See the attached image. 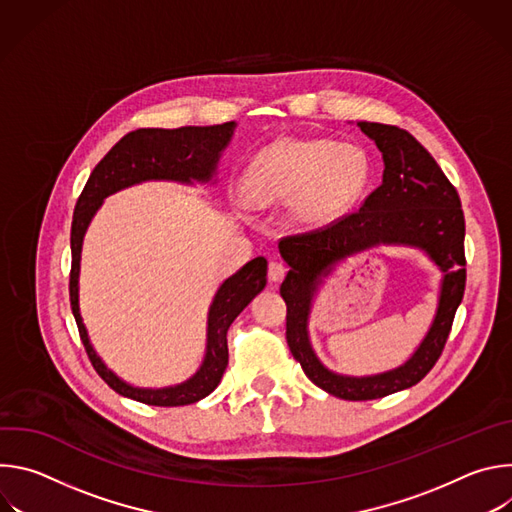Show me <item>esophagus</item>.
Instances as JSON below:
<instances>
[{
	"mask_svg": "<svg viewBox=\"0 0 512 512\" xmlns=\"http://www.w3.org/2000/svg\"><path fill=\"white\" fill-rule=\"evenodd\" d=\"M267 275H269V279H271V281H279V279H283V275H285V265H283L281 261H271V263H269V271H267Z\"/></svg>",
	"mask_w": 512,
	"mask_h": 512,
	"instance_id": "obj_1",
	"label": "esophagus"
}]
</instances>
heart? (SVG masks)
Here are the masks:
<instances>
[{"instance_id":"heart-1","label":"heart","mask_w":512,"mask_h":512,"mask_svg":"<svg viewBox=\"0 0 512 512\" xmlns=\"http://www.w3.org/2000/svg\"><path fill=\"white\" fill-rule=\"evenodd\" d=\"M373 164L356 143L326 137H283L247 166L241 192L253 208L289 202L300 225H324L367 192Z\"/></svg>"}]
</instances>
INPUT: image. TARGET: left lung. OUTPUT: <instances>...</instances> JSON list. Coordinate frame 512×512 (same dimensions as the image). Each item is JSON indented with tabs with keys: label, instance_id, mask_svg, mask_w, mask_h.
I'll return each instance as SVG.
<instances>
[{
	"label": "left lung",
	"instance_id": "1",
	"mask_svg": "<svg viewBox=\"0 0 512 512\" xmlns=\"http://www.w3.org/2000/svg\"><path fill=\"white\" fill-rule=\"evenodd\" d=\"M356 125L383 154V182L356 212L279 243L289 265L279 291L287 304L285 338L306 377L334 397L369 401L417 385L440 358L464 298L466 225L456 188L409 131L373 121ZM381 244L419 248L438 265L443 271L438 310L416 352L397 370L367 378L338 376L323 367L309 342L313 298L340 260Z\"/></svg>",
	"mask_w": 512,
	"mask_h": 512
}]
</instances>
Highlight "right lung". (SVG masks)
Returning a JSON list of instances; mask_svg holds the SVG:
<instances>
[{
	"label": "right lung",
	"instance_id": "right-lung-1",
	"mask_svg": "<svg viewBox=\"0 0 512 512\" xmlns=\"http://www.w3.org/2000/svg\"><path fill=\"white\" fill-rule=\"evenodd\" d=\"M235 127L237 123L229 121L223 125L206 127L186 125L178 129H135L121 137L109 150V154L95 166L77 200L70 229V308L72 314H75L85 350L99 377L115 393L133 401L158 407H180L204 399L218 387L229 364L227 330L259 291H263L267 283V259L255 257L216 289L212 304L208 308L206 350L200 369L180 385L143 389L125 383L107 367L93 348L89 332L83 324L79 308V275L85 233L103 200L123 188L150 180L214 184L218 162H221V156L235 133Z\"/></svg>",
	"mask_w": 512,
	"mask_h": 512
}]
</instances>
